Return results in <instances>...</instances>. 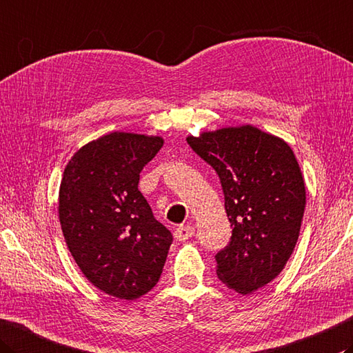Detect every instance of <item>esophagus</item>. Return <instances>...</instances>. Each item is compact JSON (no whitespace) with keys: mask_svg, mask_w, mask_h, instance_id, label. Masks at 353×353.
I'll list each match as a JSON object with an SVG mask.
<instances>
[{"mask_svg":"<svg viewBox=\"0 0 353 353\" xmlns=\"http://www.w3.org/2000/svg\"><path fill=\"white\" fill-rule=\"evenodd\" d=\"M194 236V228L190 226V225H181L176 228L174 231V237L179 240V241H185L188 240L190 237Z\"/></svg>","mask_w":353,"mask_h":353,"instance_id":"esophagus-1","label":"esophagus"}]
</instances>
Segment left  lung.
<instances>
[{
  "label": "left lung",
  "mask_w": 353,
  "mask_h": 353,
  "mask_svg": "<svg viewBox=\"0 0 353 353\" xmlns=\"http://www.w3.org/2000/svg\"><path fill=\"white\" fill-rule=\"evenodd\" d=\"M192 151L217 172L232 226L216 254L225 286L251 294L283 271L299 240L306 190L291 147L245 125L190 136Z\"/></svg>",
  "instance_id": "1"
}]
</instances>
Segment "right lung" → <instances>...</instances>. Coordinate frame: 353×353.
I'll return each mask as SVG.
<instances>
[{
  "instance_id": "add662e5",
  "label": "right lung",
  "mask_w": 353,
  "mask_h": 353,
  "mask_svg": "<svg viewBox=\"0 0 353 353\" xmlns=\"http://www.w3.org/2000/svg\"><path fill=\"white\" fill-rule=\"evenodd\" d=\"M163 141L110 133L84 145L67 163L59 222L82 274L108 295L134 300L156 286L172 243L137 188Z\"/></svg>"
}]
</instances>
